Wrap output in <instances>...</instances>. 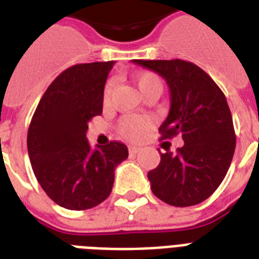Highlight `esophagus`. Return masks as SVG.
Here are the masks:
<instances>
[{
	"label": "esophagus",
	"mask_w": 259,
	"mask_h": 259,
	"mask_svg": "<svg viewBox=\"0 0 259 259\" xmlns=\"http://www.w3.org/2000/svg\"><path fill=\"white\" fill-rule=\"evenodd\" d=\"M140 151H141L140 147H129L130 154H137V152H140Z\"/></svg>",
	"instance_id": "34e87169"
}]
</instances>
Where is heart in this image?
Returning a JSON list of instances; mask_svg holds the SVG:
<instances>
[{
	"mask_svg": "<svg viewBox=\"0 0 259 259\" xmlns=\"http://www.w3.org/2000/svg\"><path fill=\"white\" fill-rule=\"evenodd\" d=\"M136 85L140 91L143 97L148 96H156L158 97L162 92V82L159 79V76L151 71H144L136 76ZM111 96V85H107L103 95V101L107 104L110 101ZM151 129V120L145 116H139V115H132V116H124L122 118L118 124L119 133L123 136L124 139L130 141H140L145 137Z\"/></svg>",
	"mask_w": 259,
	"mask_h": 259,
	"instance_id": "1",
	"label": "heart"
}]
</instances>
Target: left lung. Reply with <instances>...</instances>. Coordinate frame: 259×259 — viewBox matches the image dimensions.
Masks as SVG:
<instances>
[{"label": "left lung", "mask_w": 259, "mask_h": 259, "mask_svg": "<svg viewBox=\"0 0 259 259\" xmlns=\"http://www.w3.org/2000/svg\"><path fill=\"white\" fill-rule=\"evenodd\" d=\"M158 72L170 88V111L160 124L162 139L178 133L184 145L160 154L148 173L156 198L176 207L195 206L211 196L231 166L236 137L231 110L207 72L191 61L133 60Z\"/></svg>", "instance_id": "1"}]
</instances>
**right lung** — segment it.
<instances>
[{
    "label": "right lung",
    "instance_id": "right-lung-1",
    "mask_svg": "<svg viewBox=\"0 0 259 259\" xmlns=\"http://www.w3.org/2000/svg\"><path fill=\"white\" fill-rule=\"evenodd\" d=\"M114 61L75 64L52 82L32 115L27 149L32 170L47 195L68 210L104 202L115 168L127 158L119 141L92 149L88 123L103 112V95Z\"/></svg>",
    "mask_w": 259,
    "mask_h": 259
}]
</instances>
